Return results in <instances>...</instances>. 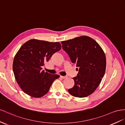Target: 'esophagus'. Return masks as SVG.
I'll return each instance as SVG.
<instances>
[{
  "instance_id": "34e87169",
  "label": "esophagus",
  "mask_w": 125,
  "mask_h": 125,
  "mask_svg": "<svg viewBox=\"0 0 125 125\" xmlns=\"http://www.w3.org/2000/svg\"><path fill=\"white\" fill-rule=\"evenodd\" d=\"M60 78H61V79H65V78H66L67 77H66V76H62V75H61V76H60Z\"/></svg>"
}]
</instances>
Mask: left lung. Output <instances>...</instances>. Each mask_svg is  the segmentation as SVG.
Wrapping results in <instances>:
<instances>
[{
  "label": "left lung",
  "instance_id": "1",
  "mask_svg": "<svg viewBox=\"0 0 125 125\" xmlns=\"http://www.w3.org/2000/svg\"><path fill=\"white\" fill-rule=\"evenodd\" d=\"M61 43L63 50L79 70L77 76L73 78L74 85L68 90L69 94L75 97H87L98 88L105 73L106 59L104 51L97 42L87 36Z\"/></svg>",
  "mask_w": 125,
  "mask_h": 125
}]
</instances>
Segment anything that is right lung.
I'll list each match as a JSON object with an SVG mask.
<instances>
[{
	"label": "right lung",
	"instance_id": "1",
	"mask_svg": "<svg viewBox=\"0 0 125 125\" xmlns=\"http://www.w3.org/2000/svg\"><path fill=\"white\" fill-rule=\"evenodd\" d=\"M61 49L59 42L33 39L22 45L16 54L12 69L17 83L24 93L34 98L46 94L58 74H51L42 70L44 63Z\"/></svg>",
	"mask_w": 125,
	"mask_h": 125
}]
</instances>
